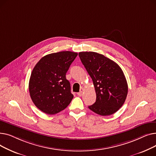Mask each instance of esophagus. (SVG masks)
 Returning a JSON list of instances; mask_svg holds the SVG:
<instances>
[{"mask_svg":"<svg viewBox=\"0 0 156 156\" xmlns=\"http://www.w3.org/2000/svg\"><path fill=\"white\" fill-rule=\"evenodd\" d=\"M83 92H84V90H83V88H81L80 89V92H78L77 94H78V95H79V96H81V95H83Z\"/></svg>","mask_w":156,"mask_h":156,"instance_id":"esophagus-1","label":"esophagus"}]
</instances>
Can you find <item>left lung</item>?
I'll list each match as a JSON object with an SVG mask.
<instances>
[{"instance_id": "obj_1", "label": "left lung", "mask_w": 156, "mask_h": 156, "mask_svg": "<svg viewBox=\"0 0 156 156\" xmlns=\"http://www.w3.org/2000/svg\"><path fill=\"white\" fill-rule=\"evenodd\" d=\"M93 81L96 101L88 106L101 116H109L123 105L128 94V84L119 66L102 54L94 52L78 54Z\"/></svg>"}]
</instances>
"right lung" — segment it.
<instances>
[{"label": "right lung", "mask_w": 156, "mask_h": 156, "mask_svg": "<svg viewBox=\"0 0 156 156\" xmlns=\"http://www.w3.org/2000/svg\"><path fill=\"white\" fill-rule=\"evenodd\" d=\"M78 55L62 51L45 55L35 66L29 81L31 99L40 111L55 114L67 108L73 98L66 74Z\"/></svg>", "instance_id": "right-lung-1"}]
</instances>
